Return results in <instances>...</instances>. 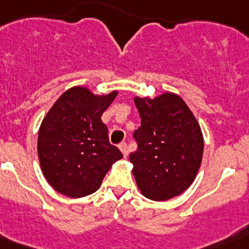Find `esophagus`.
I'll use <instances>...</instances> for the list:
<instances>
[{
  "label": "esophagus",
  "mask_w": 249,
  "mask_h": 249,
  "mask_svg": "<svg viewBox=\"0 0 249 249\" xmlns=\"http://www.w3.org/2000/svg\"><path fill=\"white\" fill-rule=\"evenodd\" d=\"M118 146H119V149H121V152L123 153V156H124V157H127V155H128V148H127L126 142H122Z\"/></svg>",
  "instance_id": "esophagus-1"
}]
</instances>
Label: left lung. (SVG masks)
<instances>
[{"instance_id": "left-lung-1", "label": "left lung", "mask_w": 249, "mask_h": 249, "mask_svg": "<svg viewBox=\"0 0 249 249\" xmlns=\"http://www.w3.org/2000/svg\"><path fill=\"white\" fill-rule=\"evenodd\" d=\"M142 118L134 131L138 149L130 155L134 177L145 197L163 201L192 184L201 165L204 139L197 121L174 93L135 97Z\"/></svg>"}]
</instances>
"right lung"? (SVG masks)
Segmentation results:
<instances>
[{"instance_id":"1","label":"right lung","mask_w":249,"mask_h":249,"mask_svg":"<svg viewBox=\"0 0 249 249\" xmlns=\"http://www.w3.org/2000/svg\"><path fill=\"white\" fill-rule=\"evenodd\" d=\"M117 96H96L83 87L66 90L55 101L38 131L42 174L55 191L83 197L97 190L111 165L123 157L111 145L101 115Z\"/></svg>"}]
</instances>
